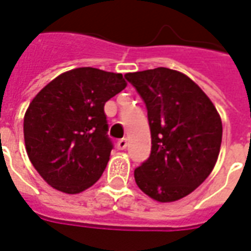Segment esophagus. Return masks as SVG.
I'll list each match as a JSON object with an SVG mask.
<instances>
[{
    "label": "esophagus",
    "mask_w": 251,
    "mask_h": 251,
    "mask_svg": "<svg viewBox=\"0 0 251 251\" xmlns=\"http://www.w3.org/2000/svg\"><path fill=\"white\" fill-rule=\"evenodd\" d=\"M126 146H127V140H126V138H122V140H120L117 142V148L120 150L126 149Z\"/></svg>",
    "instance_id": "obj_1"
}]
</instances>
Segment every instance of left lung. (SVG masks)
Here are the masks:
<instances>
[{"instance_id":"8db88e82","label":"left lung","mask_w":251,"mask_h":251,"mask_svg":"<svg viewBox=\"0 0 251 251\" xmlns=\"http://www.w3.org/2000/svg\"><path fill=\"white\" fill-rule=\"evenodd\" d=\"M148 109L151 151L134 170L141 190L158 202L196 190L218 158L222 122L194 81L177 70L157 68L125 74Z\"/></svg>"}]
</instances>
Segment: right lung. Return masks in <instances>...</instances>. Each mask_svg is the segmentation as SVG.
<instances>
[{"label":"right lung","instance_id":"obj_1","mask_svg":"<svg viewBox=\"0 0 251 251\" xmlns=\"http://www.w3.org/2000/svg\"><path fill=\"white\" fill-rule=\"evenodd\" d=\"M125 88L122 74L78 68L33 98L24 117L25 146L50 186L77 194L97 182L113 149L103 106Z\"/></svg>","mask_w":251,"mask_h":251}]
</instances>
